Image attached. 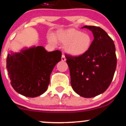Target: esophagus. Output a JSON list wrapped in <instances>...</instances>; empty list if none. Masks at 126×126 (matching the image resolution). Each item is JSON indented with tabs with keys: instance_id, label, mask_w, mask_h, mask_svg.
<instances>
[{
	"instance_id": "esophagus-1",
	"label": "esophagus",
	"mask_w": 126,
	"mask_h": 126,
	"mask_svg": "<svg viewBox=\"0 0 126 126\" xmlns=\"http://www.w3.org/2000/svg\"><path fill=\"white\" fill-rule=\"evenodd\" d=\"M61 61H66V58H65V56L63 55V54L62 55Z\"/></svg>"
}]
</instances>
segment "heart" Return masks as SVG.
Listing matches in <instances>:
<instances>
[{
    "mask_svg": "<svg viewBox=\"0 0 126 126\" xmlns=\"http://www.w3.org/2000/svg\"><path fill=\"white\" fill-rule=\"evenodd\" d=\"M56 41L65 45L66 51L73 56H81L86 54L93 43L92 37L89 33L83 32L74 28L62 29L56 33L54 38L49 36L48 40L52 43Z\"/></svg>",
    "mask_w": 126,
    "mask_h": 126,
    "instance_id": "1",
    "label": "heart"
}]
</instances>
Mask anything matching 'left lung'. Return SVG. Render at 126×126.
I'll use <instances>...</instances> for the list:
<instances>
[{
    "label": "left lung",
    "instance_id": "8db88e82",
    "mask_svg": "<svg viewBox=\"0 0 126 126\" xmlns=\"http://www.w3.org/2000/svg\"><path fill=\"white\" fill-rule=\"evenodd\" d=\"M92 31L94 40L90 49L81 56L66 54L70 83L77 94L91 98L102 94L113 78L117 59L113 40L99 27L84 26Z\"/></svg>",
    "mask_w": 126,
    "mask_h": 126
}]
</instances>
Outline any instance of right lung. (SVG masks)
Masks as SVG:
<instances>
[{
	"label": "right lung",
	"instance_id": "1",
	"mask_svg": "<svg viewBox=\"0 0 126 126\" xmlns=\"http://www.w3.org/2000/svg\"><path fill=\"white\" fill-rule=\"evenodd\" d=\"M61 56L60 51L48 52L42 46L24 48L19 53L11 51L7 68L13 89L28 97L42 95L48 89L51 73Z\"/></svg>",
	"mask_w": 126,
	"mask_h": 126
}]
</instances>
